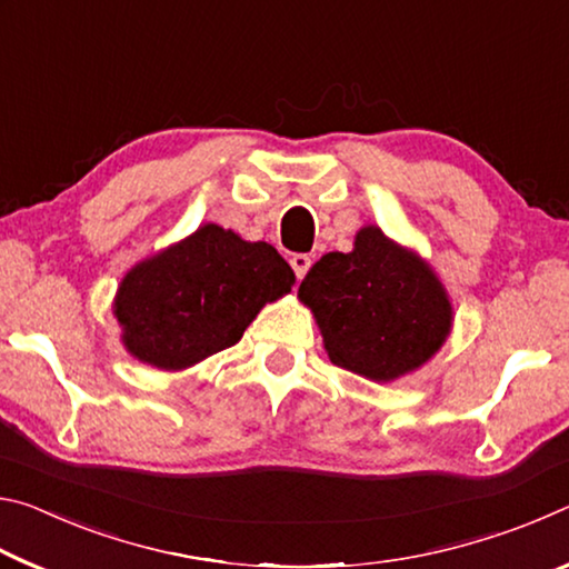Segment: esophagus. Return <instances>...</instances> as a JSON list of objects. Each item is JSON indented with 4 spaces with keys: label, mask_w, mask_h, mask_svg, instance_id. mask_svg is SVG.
<instances>
[{
    "label": "esophagus",
    "mask_w": 569,
    "mask_h": 569,
    "mask_svg": "<svg viewBox=\"0 0 569 569\" xmlns=\"http://www.w3.org/2000/svg\"><path fill=\"white\" fill-rule=\"evenodd\" d=\"M291 268H293V273H296L298 281H301V278L308 273V268H311V256L296 253V256L291 258Z\"/></svg>",
    "instance_id": "1"
}]
</instances>
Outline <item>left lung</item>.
Segmentation results:
<instances>
[{"label":"left lung","mask_w":569,"mask_h":569,"mask_svg":"<svg viewBox=\"0 0 569 569\" xmlns=\"http://www.w3.org/2000/svg\"><path fill=\"white\" fill-rule=\"evenodd\" d=\"M298 301L311 308L329 359L377 383L421 369L455 323L435 268L379 226H363L349 253L333 250L316 261Z\"/></svg>","instance_id":"obj_1"}]
</instances>
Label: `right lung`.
Instances as JSON below:
<instances>
[{"label":"right lung","instance_id":"1","mask_svg":"<svg viewBox=\"0 0 569 569\" xmlns=\"http://www.w3.org/2000/svg\"><path fill=\"white\" fill-rule=\"evenodd\" d=\"M293 283L291 266L271 243L203 223L124 273L112 316L132 359L182 371L238 343L261 308Z\"/></svg>","mask_w":569,"mask_h":569}]
</instances>
